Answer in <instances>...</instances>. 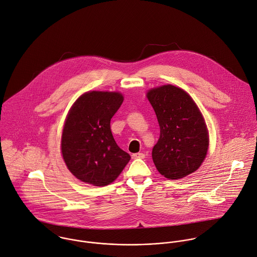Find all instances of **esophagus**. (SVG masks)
Wrapping results in <instances>:
<instances>
[{
  "label": "esophagus",
  "mask_w": 257,
  "mask_h": 257,
  "mask_svg": "<svg viewBox=\"0 0 257 257\" xmlns=\"http://www.w3.org/2000/svg\"><path fill=\"white\" fill-rule=\"evenodd\" d=\"M132 158L133 159H144L145 155L143 153H136V154L132 155Z\"/></svg>",
  "instance_id": "esophagus-1"
}]
</instances>
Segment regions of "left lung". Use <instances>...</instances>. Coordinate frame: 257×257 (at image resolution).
<instances>
[{"instance_id": "8db88e82", "label": "left lung", "mask_w": 257, "mask_h": 257, "mask_svg": "<svg viewBox=\"0 0 257 257\" xmlns=\"http://www.w3.org/2000/svg\"><path fill=\"white\" fill-rule=\"evenodd\" d=\"M160 125V139L152 157L161 175L182 179L203 163L209 136L205 120L192 97L182 88L167 84L147 93Z\"/></svg>"}]
</instances>
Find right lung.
I'll return each instance as SVG.
<instances>
[{"instance_id": "obj_1", "label": "right lung", "mask_w": 257, "mask_h": 257, "mask_svg": "<svg viewBox=\"0 0 257 257\" xmlns=\"http://www.w3.org/2000/svg\"><path fill=\"white\" fill-rule=\"evenodd\" d=\"M119 92L88 91L71 106L61 151L68 170L80 181L103 187L112 183L131 160L115 143L110 119L120 107Z\"/></svg>"}]
</instances>
